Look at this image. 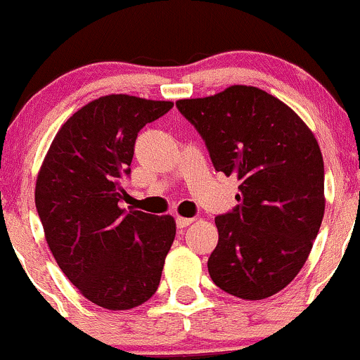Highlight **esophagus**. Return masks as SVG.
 <instances>
[{"mask_svg": "<svg viewBox=\"0 0 360 360\" xmlns=\"http://www.w3.org/2000/svg\"><path fill=\"white\" fill-rule=\"evenodd\" d=\"M176 227L179 229H185V227H188V225L192 224V221H194V218H184V217H176Z\"/></svg>", "mask_w": 360, "mask_h": 360, "instance_id": "obj_1", "label": "esophagus"}]
</instances>
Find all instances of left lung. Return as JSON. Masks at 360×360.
<instances>
[{"mask_svg":"<svg viewBox=\"0 0 360 360\" xmlns=\"http://www.w3.org/2000/svg\"><path fill=\"white\" fill-rule=\"evenodd\" d=\"M205 140L217 172L239 180L237 205L218 214L207 270L220 290L263 300L286 288L309 258L324 217V161L295 112L255 86L176 102Z\"/></svg>","mask_w":360,"mask_h":360,"instance_id":"obj_1","label":"left lung"}]
</instances>
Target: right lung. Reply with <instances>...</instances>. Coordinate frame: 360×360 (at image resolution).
Masks as SVG:
<instances>
[{
    "mask_svg": "<svg viewBox=\"0 0 360 360\" xmlns=\"http://www.w3.org/2000/svg\"><path fill=\"white\" fill-rule=\"evenodd\" d=\"M172 102L107 95L58 129L36 181V210L65 277L107 310H128L154 295L175 239L173 217L123 210V181L140 129Z\"/></svg>",
    "mask_w": 360,
    "mask_h": 360,
    "instance_id": "1",
    "label": "right lung"
}]
</instances>
